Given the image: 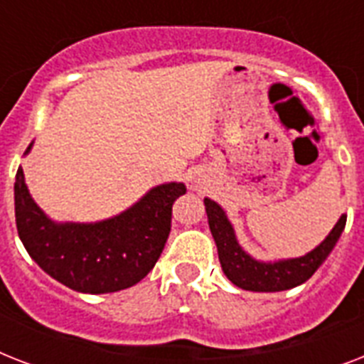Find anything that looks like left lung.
<instances>
[{
  "instance_id": "1",
  "label": "left lung",
  "mask_w": 364,
  "mask_h": 364,
  "mask_svg": "<svg viewBox=\"0 0 364 364\" xmlns=\"http://www.w3.org/2000/svg\"><path fill=\"white\" fill-rule=\"evenodd\" d=\"M208 223H210L211 236L215 240L219 262L225 272V276L240 289L255 291V293H276V291H287L296 285L308 282L319 266L325 262L331 251L338 242L340 234L344 232L346 219L342 215L328 236L323 240L310 253L296 259H283L276 262H262L253 259L242 249L236 240L234 228L228 221L227 213L217 202L204 198Z\"/></svg>"
}]
</instances>
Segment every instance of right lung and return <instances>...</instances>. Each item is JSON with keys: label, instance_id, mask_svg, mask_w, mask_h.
I'll list each match as a JSON object with an SVG mask.
<instances>
[{"label": "right lung", "instance_id": "add662e5", "mask_svg": "<svg viewBox=\"0 0 364 364\" xmlns=\"http://www.w3.org/2000/svg\"><path fill=\"white\" fill-rule=\"evenodd\" d=\"M185 193L183 183H164L105 221L54 223L33 202L18 168L14 217L26 251L48 276L79 293H115L153 270L170 236L171 205Z\"/></svg>", "mask_w": 364, "mask_h": 364}]
</instances>
